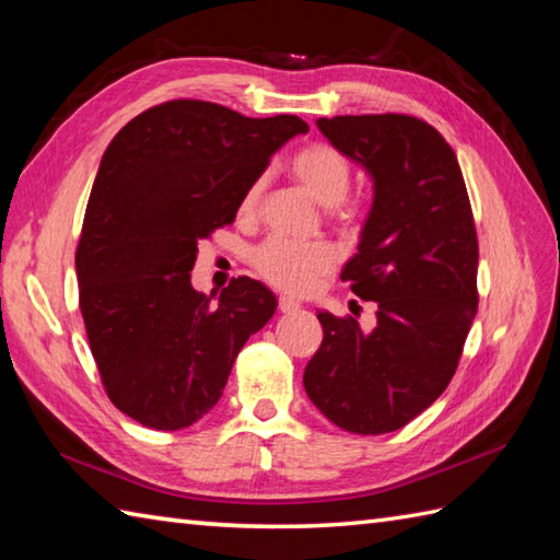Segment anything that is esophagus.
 Wrapping results in <instances>:
<instances>
[{
	"label": "esophagus",
	"instance_id": "1",
	"mask_svg": "<svg viewBox=\"0 0 560 560\" xmlns=\"http://www.w3.org/2000/svg\"><path fill=\"white\" fill-rule=\"evenodd\" d=\"M301 307V303H295L293 299H287V295H281L279 299V311L281 313H295Z\"/></svg>",
	"mask_w": 560,
	"mask_h": 560
}]
</instances>
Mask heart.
<instances>
[{
	"label": "heart",
	"instance_id": "1",
	"mask_svg": "<svg viewBox=\"0 0 560 560\" xmlns=\"http://www.w3.org/2000/svg\"><path fill=\"white\" fill-rule=\"evenodd\" d=\"M291 175L295 177L305 195L319 207H337L347 197L351 187V163L341 151L327 144H313L299 151L291 161ZM265 177L245 189L241 199V213L243 217H253L259 207L261 192H265ZM335 255L323 243H293L287 237H271V241L261 243L255 255L253 265L259 271L261 279H267L271 287L281 291L299 293L311 287L313 279L325 273Z\"/></svg>",
	"mask_w": 560,
	"mask_h": 560
}]
</instances>
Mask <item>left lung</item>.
Wrapping results in <instances>:
<instances>
[{
  "label": "left lung",
  "instance_id": "8db88e82",
  "mask_svg": "<svg viewBox=\"0 0 560 560\" xmlns=\"http://www.w3.org/2000/svg\"><path fill=\"white\" fill-rule=\"evenodd\" d=\"M317 129L373 180L359 253L341 279L377 325L317 311L323 343L307 397L349 433L399 431L443 395L477 315L479 245L455 151L409 115L319 117Z\"/></svg>",
  "mask_w": 560,
  "mask_h": 560
}]
</instances>
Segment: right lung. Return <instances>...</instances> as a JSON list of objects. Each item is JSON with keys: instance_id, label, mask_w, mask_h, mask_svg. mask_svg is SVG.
Here are the masks:
<instances>
[{"instance_id": "obj_1", "label": "right lung", "mask_w": 560, "mask_h": 560, "mask_svg": "<svg viewBox=\"0 0 560 560\" xmlns=\"http://www.w3.org/2000/svg\"><path fill=\"white\" fill-rule=\"evenodd\" d=\"M307 125L205 101L137 115L105 149L77 247L79 305L110 401L153 431L209 413L249 335L277 313L265 283L192 289L199 241L231 223L245 189Z\"/></svg>"}]
</instances>
